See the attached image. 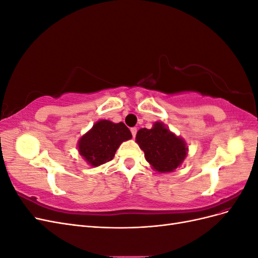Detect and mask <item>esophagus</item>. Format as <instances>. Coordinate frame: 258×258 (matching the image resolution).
I'll list each match as a JSON object with an SVG mask.
<instances>
[{
	"label": "esophagus",
	"instance_id": "1",
	"mask_svg": "<svg viewBox=\"0 0 258 258\" xmlns=\"http://www.w3.org/2000/svg\"><path fill=\"white\" fill-rule=\"evenodd\" d=\"M137 131H138V129L136 127L131 128V134H132V137H134V138H136V136H137Z\"/></svg>",
	"mask_w": 258,
	"mask_h": 258
}]
</instances>
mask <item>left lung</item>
Returning a JSON list of instances; mask_svg holds the SVG:
<instances>
[{
    "instance_id": "1",
    "label": "left lung",
    "mask_w": 258,
    "mask_h": 258,
    "mask_svg": "<svg viewBox=\"0 0 258 258\" xmlns=\"http://www.w3.org/2000/svg\"><path fill=\"white\" fill-rule=\"evenodd\" d=\"M136 141L144 152L146 161L160 173L172 172L181 166L188 151L184 140L160 121H156L152 129H140Z\"/></svg>"
}]
</instances>
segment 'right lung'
Here are the masks:
<instances>
[{"label":"right lung","mask_w":258,"mask_h":258,"mask_svg":"<svg viewBox=\"0 0 258 258\" xmlns=\"http://www.w3.org/2000/svg\"><path fill=\"white\" fill-rule=\"evenodd\" d=\"M132 135L123 122L99 120L79 141V152L92 167H99L114 158L119 145L128 141Z\"/></svg>","instance_id":"obj_1"}]
</instances>
